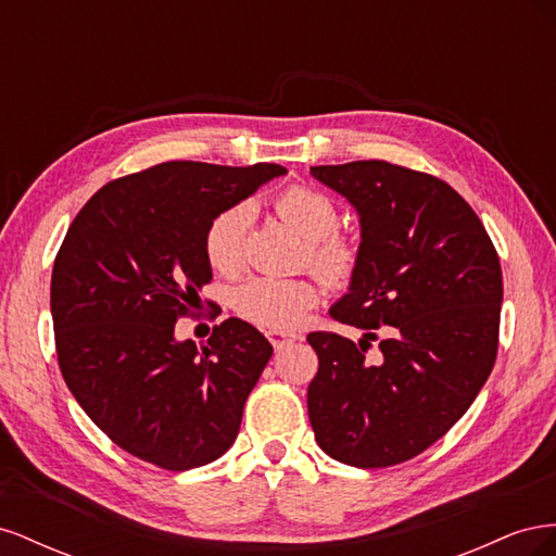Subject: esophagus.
<instances>
[{"label": "esophagus", "instance_id": "1", "mask_svg": "<svg viewBox=\"0 0 556 556\" xmlns=\"http://www.w3.org/2000/svg\"><path fill=\"white\" fill-rule=\"evenodd\" d=\"M268 341H271V345H274L276 350H280V348H285V345L292 343V341H299V336H294V333H282V331H268Z\"/></svg>", "mask_w": 556, "mask_h": 556}]
</instances>
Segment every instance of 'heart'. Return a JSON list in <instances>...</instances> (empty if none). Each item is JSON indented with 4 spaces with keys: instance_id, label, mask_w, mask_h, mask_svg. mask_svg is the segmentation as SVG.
<instances>
[{
    "instance_id": "1",
    "label": "heart",
    "mask_w": 556,
    "mask_h": 556,
    "mask_svg": "<svg viewBox=\"0 0 556 556\" xmlns=\"http://www.w3.org/2000/svg\"><path fill=\"white\" fill-rule=\"evenodd\" d=\"M276 211L308 239L306 260L331 285H345L359 264L357 243L336 231L339 208L329 194L308 185H292L276 197ZM252 204L239 201L217 213L204 233V252L217 274L233 276L245 264ZM315 278H252L233 294V308L266 331H292L317 306Z\"/></svg>"
}]
</instances>
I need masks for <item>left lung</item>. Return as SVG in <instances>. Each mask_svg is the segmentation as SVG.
<instances>
[{
	"label": "left lung",
	"mask_w": 556,
	"mask_h": 556,
	"mask_svg": "<svg viewBox=\"0 0 556 556\" xmlns=\"http://www.w3.org/2000/svg\"><path fill=\"white\" fill-rule=\"evenodd\" d=\"M359 213V264L329 315L359 343L313 331L315 441L331 459L387 468L452 429L490 378L503 301L496 248L441 178L382 160L311 166ZM371 340H378L371 353Z\"/></svg>",
	"instance_id": "1"
}]
</instances>
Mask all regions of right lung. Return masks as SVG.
<instances>
[{"label":"right lung","instance_id":"add662e5","mask_svg":"<svg viewBox=\"0 0 556 556\" xmlns=\"http://www.w3.org/2000/svg\"><path fill=\"white\" fill-rule=\"evenodd\" d=\"M282 174L162 162L106 182L66 231L50 278L60 371L92 422L141 462L188 470L237 441L271 343L239 317L201 350L174 327L213 278L208 223Z\"/></svg>","mask_w":556,"mask_h":556}]
</instances>
